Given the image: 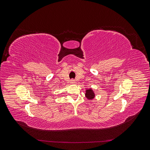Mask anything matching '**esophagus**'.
<instances>
[{
    "mask_svg": "<svg viewBox=\"0 0 150 150\" xmlns=\"http://www.w3.org/2000/svg\"><path fill=\"white\" fill-rule=\"evenodd\" d=\"M75 82H74V79H71V84H74Z\"/></svg>",
    "mask_w": 150,
    "mask_h": 150,
    "instance_id": "esophagus-1",
    "label": "esophagus"
}]
</instances>
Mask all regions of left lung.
<instances>
[{
    "label": "left lung",
    "mask_w": 150,
    "mask_h": 150,
    "mask_svg": "<svg viewBox=\"0 0 150 150\" xmlns=\"http://www.w3.org/2000/svg\"><path fill=\"white\" fill-rule=\"evenodd\" d=\"M85 95H86V97L87 98V99H89V100H92V99H94V98L95 96V94L92 89H86Z\"/></svg>",
    "instance_id": "1"
}]
</instances>
